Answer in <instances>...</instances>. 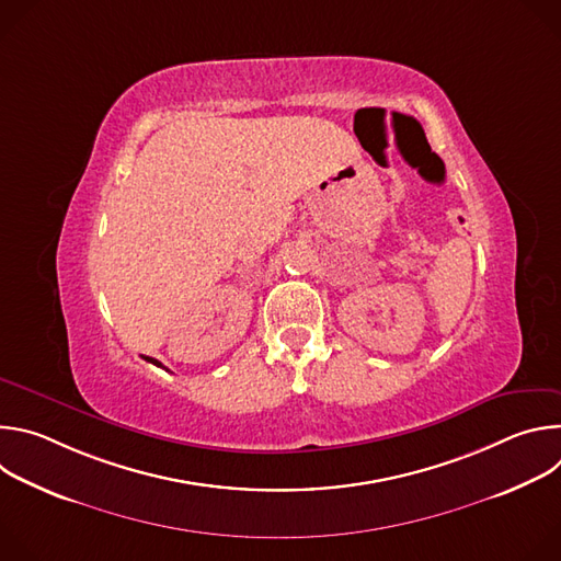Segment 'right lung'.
<instances>
[{"mask_svg":"<svg viewBox=\"0 0 561 561\" xmlns=\"http://www.w3.org/2000/svg\"><path fill=\"white\" fill-rule=\"evenodd\" d=\"M144 359H146V362H150V364H154V366H162V364H159V362H157V359H152V357H144ZM162 368H164V366H162Z\"/></svg>","mask_w":561,"mask_h":561,"instance_id":"right-lung-1","label":"right lung"}]
</instances>
